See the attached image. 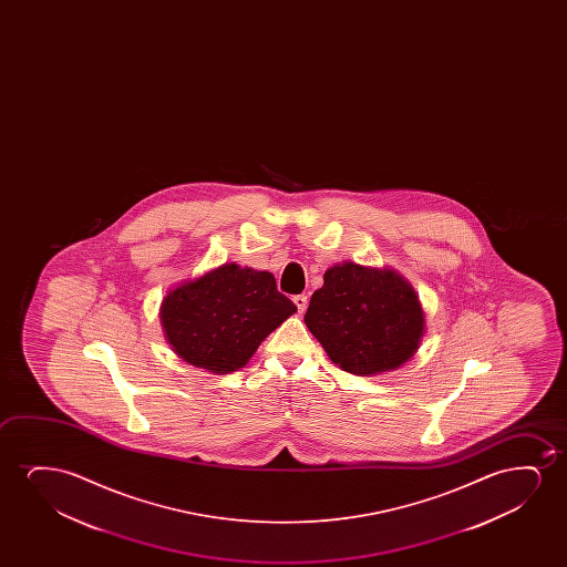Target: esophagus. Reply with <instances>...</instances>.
<instances>
[{
    "label": "esophagus",
    "mask_w": 567,
    "mask_h": 567,
    "mask_svg": "<svg viewBox=\"0 0 567 567\" xmlns=\"http://www.w3.org/2000/svg\"><path fill=\"white\" fill-rule=\"evenodd\" d=\"M292 300H295L296 308H298V311H300V313H303V311H306V308H308V296L298 295L295 296Z\"/></svg>",
    "instance_id": "34e87169"
}]
</instances>
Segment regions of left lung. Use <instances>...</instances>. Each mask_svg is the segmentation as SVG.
Instances as JSON below:
<instances>
[{"label": "left lung", "mask_w": 567, "mask_h": 567, "mask_svg": "<svg viewBox=\"0 0 567 567\" xmlns=\"http://www.w3.org/2000/svg\"><path fill=\"white\" fill-rule=\"evenodd\" d=\"M327 357L358 375L388 372L419 350L424 311L395 271L342 264L327 269L303 316Z\"/></svg>", "instance_id": "1"}]
</instances>
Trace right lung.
<instances>
[{
	"instance_id": "right-lung-1",
	"label": "right lung",
	"mask_w": 567,
	"mask_h": 567,
	"mask_svg": "<svg viewBox=\"0 0 567 567\" xmlns=\"http://www.w3.org/2000/svg\"><path fill=\"white\" fill-rule=\"evenodd\" d=\"M295 311L271 272L228 264L168 292L161 321L179 358L230 373L248 364L265 337Z\"/></svg>"
}]
</instances>
